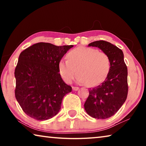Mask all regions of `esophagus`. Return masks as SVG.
I'll list each match as a JSON object with an SVG mask.
<instances>
[{
  "label": "esophagus",
  "mask_w": 146,
  "mask_h": 146,
  "mask_svg": "<svg viewBox=\"0 0 146 146\" xmlns=\"http://www.w3.org/2000/svg\"><path fill=\"white\" fill-rule=\"evenodd\" d=\"M78 89H79V88H78V87H72V90H73V91H78Z\"/></svg>",
  "instance_id": "esophagus-1"
}]
</instances>
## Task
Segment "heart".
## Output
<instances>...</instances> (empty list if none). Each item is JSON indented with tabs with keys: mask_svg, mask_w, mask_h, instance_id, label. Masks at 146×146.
Segmentation results:
<instances>
[{
	"mask_svg": "<svg viewBox=\"0 0 146 146\" xmlns=\"http://www.w3.org/2000/svg\"><path fill=\"white\" fill-rule=\"evenodd\" d=\"M68 57L58 64L59 73L66 83L72 82L77 71V82L93 87L102 82L110 72V58L96 49L78 47L71 50Z\"/></svg>",
	"mask_w": 146,
	"mask_h": 146,
	"instance_id": "1",
	"label": "heart"
}]
</instances>
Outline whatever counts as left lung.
Returning a JSON list of instances; mask_svg holds the SVG:
<instances>
[{
	"instance_id": "left-lung-1",
	"label": "left lung",
	"mask_w": 146,
	"mask_h": 146,
	"mask_svg": "<svg viewBox=\"0 0 146 146\" xmlns=\"http://www.w3.org/2000/svg\"><path fill=\"white\" fill-rule=\"evenodd\" d=\"M88 46L99 48L110 60L107 77L100 85L90 88V95L84 104L89 115L97 119H106L114 115L126 100L127 68L122 51L111 43L97 40L89 44Z\"/></svg>"
}]
</instances>
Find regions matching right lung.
Wrapping results in <instances>:
<instances>
[{"instance_id": "obj_1", "label": "right lung", "mask_w": 146, "mask_h": 146, "mask_svg": "<svg viewBox=\"0 0 146 146\" xmlns=\"http://www.w3.org/2000/svg\"><path fill=\"white\" fill-rule=\"evenodd\" d=\"M73 45L38 42L20 54L15 70V97L29 117L46 120L59 112L64 96L72 88L64 82L58 64Z\"/></svg>"}]
</instances>
